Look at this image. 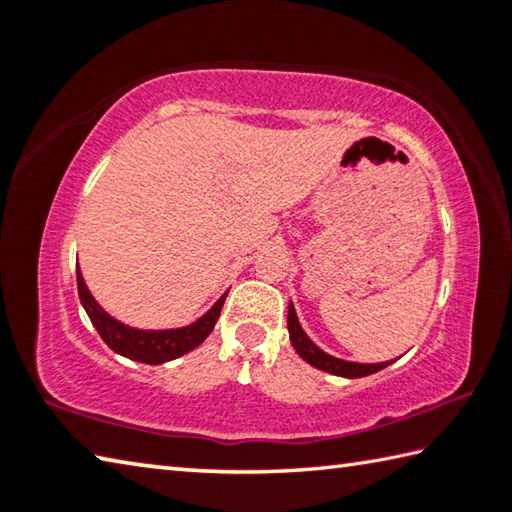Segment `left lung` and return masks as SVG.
<instances>
[{
	"mask_svg": "<svg viewBox=\"0 0 512 512\" xmlns=\"http://www.w3.org/2000/svg\"><path fill=\"white\" fill-rule=\"evenodd\" d=\"M288 333H291V342L295 351L300 353V356L309 362V365L318 367L322 371H329V374H336L342 378H362V376H369V374H376V371L385 369L387 365H392V362H376V365H360V362H347V360H340V358H333L329 353H324L320 347H315L313 342L306 336L304 329L300 327V322H297V315L293 304H288Z\"/></svg>",
	"mask_w": 512,
	"mask_h": 512,
	"instance_id": "obj_1",
	"label": "left lung"
}]
</instances>
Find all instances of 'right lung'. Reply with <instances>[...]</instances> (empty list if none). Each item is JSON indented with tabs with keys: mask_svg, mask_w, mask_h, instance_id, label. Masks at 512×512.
<instances>
[{
	"mask_svg": "<svg viewBox=\"0 0 512 512\" xmlns=\"http://www.w3.org/2000/svg\"><path fill=\"white\" fill-rule=\"evenodd\" d=\"M76 277H78L80 302L85 306L89 320L100 333V338L107 342V347L120 353V356H125L129 360L147 362V365H161V362L174 360L183 356V353L192 351L194 347H199L201 342L210 336V331L215 329L221 306H224L226 295H228V293L221 295L217 304L212 306L203 318L190 324V327L167 329V331H141V329L125 327V324H120L118 320H114L111 315H107L100 309V304L94 300V295L89 293L85 280H82L80 268L76 271Z\"/></svg>",
	"mask_w": 512,
	"mask_h": 512,
	"instance_id": "obj_1",
	"label": "right lung"
}]
</instances>
